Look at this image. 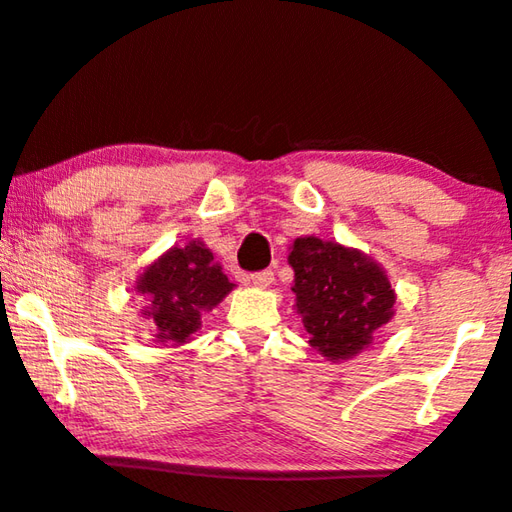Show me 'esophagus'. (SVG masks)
I'll use <instances>...</instances> for the list:
<instances>
[{"label": "esophagus", "instance_id": "esophagus-1", "mask_svg": "<svg viewBox=\"0 0 512 512\" xmlns=\"http://www.w3.org/2000/svg\"><path fill=\"white\" fill-rule=\"evenodd\" d=\"M250 283L257 285V288H267V285L274 283V271L264 269V271H257V274H250Z\"/></svg>", "mask_w": 512, "mask_h": 512}]
</instances>
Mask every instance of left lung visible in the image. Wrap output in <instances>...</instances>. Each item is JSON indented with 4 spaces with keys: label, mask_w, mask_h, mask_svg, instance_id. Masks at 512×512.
I'll return each instance as SVG.
<instances>
[{
    "label": "left lung",
    "mask_w": 512,
    "mask_h": 512,
    "mask_svg": "<svg viewBox=\"0 0 512 512\" xmlns=\"http://www.w3.org/2000/svg\"><path fill=\"white\" fill-rule=\"evenodd\" d=\"M297 311L311 346L330 360H344L372 342L374 330L393 316L395 295L377 264L358 250L297 238L290 252Z\"/></svg>",
    "instance_id": "left-lung-1"
}]
</instances>
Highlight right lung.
I'll return each instance as SVG.
<instances>
[{
    "instance_id": "1",
    "label": "right lung",
    "mask_w": 512,
    "mask_h": 512,
    "mask_svg": "<svg viewBox=\"0 0 512 512\" xmlns=\"http://www.w3.org/2000/svg\"><path fill=\"white\" fill-rule=\"evenodd\" d=\"M234 288L199 241L173 248L140 276L138 292L147 297L145 316L154 320L159 342H187L201 325V311L213 309Z\"/></svg>"
}]
</instances>
